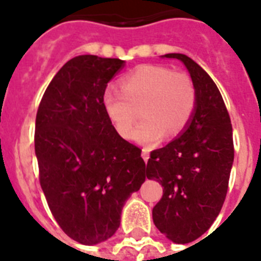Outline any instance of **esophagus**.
<instances>
[{
	"label": "esophagus",
	"instance_id": "esophagus-1",
	"mask_svg": "<svg viewBox=\"0 0 261 261\" xmlns=\"http://www.w3.org/2000/svg\"><path fill=\"white\" fill-rule=\"evenodd\" d=\"M149 157H150V150L149 149H142V159L145 160V163H147Z\"/></svg>",
	"mask_w": 261,
	"mask_h": 261
}]
</instances>
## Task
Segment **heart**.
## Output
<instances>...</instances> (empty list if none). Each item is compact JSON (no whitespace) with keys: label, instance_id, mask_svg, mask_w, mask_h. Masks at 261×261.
Returning a JSON list of instances; mask_svg holds the SVG:
<instances>
[{"label":"heart","instance_id":"heart-1","mask_svg":"<svg viewBox=\"0 0 261 261\" xmlns=\"http://www.w3.org/2000/svg\"><path fill=\"white\" fill-rule=\"evenodd\" d=\"M198 93L190 75L172 71L161 65H141L120 81V89L107 88L102 93V108L115 131L130 139L142 111L143 122L135 139L151 146L168 135L180 134L196 108Z\"/></svg>","mask_w":261,"mask_h":261}]
</instances>
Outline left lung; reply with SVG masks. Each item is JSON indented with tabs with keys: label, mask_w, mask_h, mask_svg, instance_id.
<instances>
[{
	"label": "left lung",
	"mask_w": 261,
	"mask_h": 261,
	"mask_svg": "<svg viewBox=\"0 0 261 261\" xmlns=\"http://www.w3.org/2000/svg\"><path fill=\"white\" fill-rule=\"evenodd\" d=\"M180 59L196 87V108L181 135L153 150L147 178L164 187L153 208V222L176 244H188L204 234L225 202L234 160L230 116L211 77L184 54Z\"/></svg>",
	"instance_id": "8db88e82"
}]
</instances>
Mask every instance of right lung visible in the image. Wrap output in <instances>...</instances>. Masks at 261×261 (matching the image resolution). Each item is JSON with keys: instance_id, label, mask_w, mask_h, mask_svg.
I'll use <instances>...</instances> for the list:
<instances>
[{"instance_id": "add662e5", "label": "right lung", "mask_w": 261, "mask_h": 261, "mask_svg": "<svg viewBox=\"0 0 261 261\" xmlns=\"http://www.w3.org/2000/svg\"><path fill=\"white\" fill-rule=\"evenodd\" d=\"M123 66L96 55L70 59L36 114L40 186L61 229L84 245L115 234L124 203L146 178L142 150L115 131L102 108L107 84Z\"/></svg>"}]
</instances>
